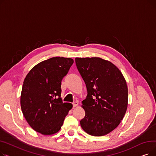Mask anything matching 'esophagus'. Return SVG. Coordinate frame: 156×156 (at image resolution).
<instances>
[{"instance_id": "34e87169", "label": "esophagus", "mask_w": 156, "mask_h": 156, "mask_svg": "<svg viewBox=\"0 0 156 156\" xmlns=\"http://www.w3.org/2000/svg\"><path fill=\"white\" fill-rule=\"evenodd\" d=\"M73 107H76V106L78 105V101H75L73 103Z\"/></svg>"}]
</instances>
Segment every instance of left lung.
<instances>
[{
	"label": "left lung",
	"mask_w": 156,
	"mask_h": 156,
	"mask_svg": "<svg viewBox=\"0 0 156 156\" xmlns=\"http://www.w3.org/2000/svg\"><path fill=\"white\" fill-rule=\"evenodd\" d=\"M76 67L84 80L87 96L82 101L85 117L80 121L88 134L101 136L115 129L128 106L126 81L119 69L99 57H76Z\"/></svg>",
	"instance_id": "obj_1"
}]
</instances>
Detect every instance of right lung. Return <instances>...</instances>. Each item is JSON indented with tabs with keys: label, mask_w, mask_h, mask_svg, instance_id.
I'll return each mask as SVG.
<instances>
[{
	"label": "right lung",
	"mask_w": 156,
	"mask_h": 156,
	"mask_svg": "<svg viewBox=\"0 0 156 156\" xmlns=\"http://www.w3.org/2000/svg\"><path fill=\"white\" fill-rule=\"evenodd\" d=\"M74 61L55 57L37 64L24 78L21 108L29 125L44 135L60 130L65 117L72 108L71 103L62 102L61 81Z\"/></svg>",
	"instance_id": "right-lung-1"
}]
</instances>
